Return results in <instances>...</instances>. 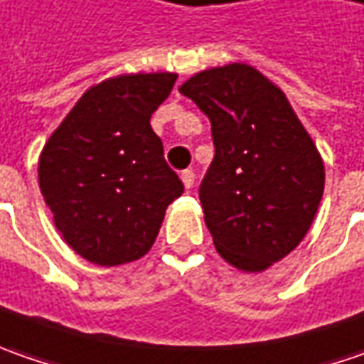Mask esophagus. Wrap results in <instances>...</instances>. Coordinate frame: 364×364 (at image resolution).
<instances>
[{
	"instance_id": "34e87169",
	"label": "esophagus",
	"mask_w": 364,
	"mask_h": 364,
	"mask_svg": "<svg viewBox=\"0 0 364 364\" xmlns=\"http://www.w3.org/2000/svg\"><path fill=\"white\" fill-rule=\"evenodd\" d=\"M180 178H182V184H184V188L186 190H190L194 186V172H192V170H184V172L180 174Z\"/></svg>"
}]
</instances>
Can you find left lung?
Segmentation results:
<instances>
[{
	"mask_svg": "<svg viewBox=\"0 0 364 364\" xmlns=\"http://www.w3.org/2000/svg\"><path fill=\"white\" fill-rule=\"evenodd\" d=\"M180 92L213 125L215 158L198 196L220 257L257 273L306 237L324 192V161L282 89L249 64L208 68Z\"/></svg>",
	"mask_w": 364,
	"mask_h": 364,
	"instance_id": "8db88e82",
	"label": "left lung"
}]
</instances>
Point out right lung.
<instances>
[{
    "instance_id": "obj_1",
    "label": "right lung",
    "mask_w": 364,
    "mask_h": 364,
    "mask_svg": "<svg viewBox=\"0 0 364 364\" xmlns=\"http://www.w3.org/2000/svg\"><path fill=\"white\" fill-rule=\"evenodd\" d=\"M178 75H119L85 92L38 161V182L63 239L97 265L144 257L184 184L164 160L151 113Z\"/></svg>"
}]
</instances>
